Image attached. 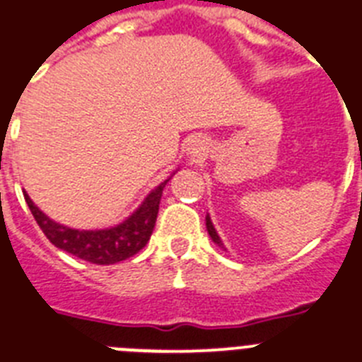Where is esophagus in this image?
<instances>
[{
  "instance_id": "1",
  "label": "esophagus",
  "mask_w": 362,
  "mask_h": 362,
  "mask_svg": "<svg viewBox=\"0 0 362 362\" xmlns=\"http://www.w3.org/2000/svg\"><path fill=\"white\" fill-rule=\"evenodd\" d=\"M187 156L190 157V159H196V157H202L203 153L206 151V143L205 139L203 137H192L190 141H188L187 144Z\"/></svg>"
}]
</instances>
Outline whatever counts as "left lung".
I'll use <instances>...</instances> for the list:
<instances>
[{
	"mask_svg": "<svg viewBox=\"0 0 362 362\" xmlns=\"http://www.w3.org/2000/svg\"><path fill=\"white\" fill-rule=\"evenodd\" d=\"M205 221H206V230H209V236L212 238V242H214L216 245H219V247H221V249H225V247H223V242H221V238L218 236V233H216L214 225H212V221H211V216L206 214Z\"/></svg>",
	"mask_w": 362,
	"mask_h": 362,
	"instance_id": "8db88e82",
	"label": "left lung"
}]
</instances>
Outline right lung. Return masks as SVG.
<instances>
[{
  "mask_svg": "<svg viewBox=\"0 0 362 362\" xmlns=\"http://www.w3.org/2000/svg\"><path fill=\"white\" fill-rule=\"evenodd\" d=\"M170 177L157 185L144 197V202L139 205L137 211L128 216L122 223L110 228H97V230H78V228L57 223L54 219L43 214L38 206L34 205L29 194L23 192V196H25V202L33 212L34 219H36V223L40 225V228L52 245L76 256L80 260L91 262V264L97 265H110L137 255L146 245L151 233H153V227H156L163 188L168 183Z\"/></svg>",
  "mask_w": 362,
  "mask_h": 362,
  "instance_id": "add662e5",
  "label": "right lung"
}]
</instances>
